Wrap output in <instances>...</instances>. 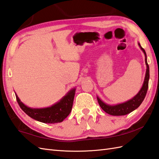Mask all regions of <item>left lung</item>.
<instances>
[{
  "instance_id": "obj_1",
  "label": "left lung",
  "mask_w": 159,
  "mask_h": 159,
  "mask_svg": "<svg viewBox=\"0 0 159 159\" xmlns=\"http://www.w3.org/2000/svg\"><path fill=\"white\" fill-rule=\"evenodd\" d=\"M141 49L143 50L145 55V62L147 66V70H146V76H145V80L142 88L141 89L139 92L138 93L137 95L134 96L133 98L131 100L127 101V102L119 104L115 106L108 105V104L104 103L102 100H101L98 97L97 98L98 102L100 107L102 108V109L105 111V112L108 114L111 115V116H125V115L131 113L132 111L135 110L137 108L140 106V104L142 103L147 93V91L148 88V81H149V78H150V71H149V66H148L147 62V56L145 50L141 46V45L139 43Z\"/></svg>"
}]
</instances>
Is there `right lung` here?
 I'll use <instances>...</instances> for the list:
<instances>
[{"mask_svg":"<svg viewBox=\"0 0 159 159\" xmlns=\"http://www.w3.org/2000/svg\"><path fill=\"white\" fill-rule=\"evenodd\" d=\"M75 89H73L60 100L51 107L45 109H31L25 106L20 102L16 94V100L22 111L33 119L43 123L55 124L61 121L69 116L73 105Z\"/></svg>","mask_w":159,"mask_h":159,"instance_id":"add662e5","label":"right lung"}]
</instances>
